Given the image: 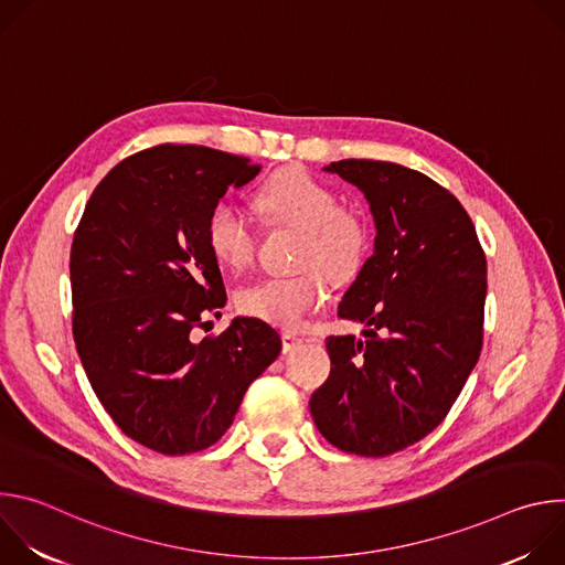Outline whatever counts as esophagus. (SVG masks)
<instances>
[{"mask_svg":"<svg viewBox=\"0 0 565 565\" xmlns=\"http://www.w3.org/2000/svg\"><path fill=\"white\" fill-rule=\"evenodd\" d=\"M301 342H303V338H299V335H297V333H292V331L281 333V347H284V353H288V351L297 349Z\"/></svg>","mask_w":565,"mask_h":565,"instance_id":"esophagus-1","label":"esophagus"}]
</instances>
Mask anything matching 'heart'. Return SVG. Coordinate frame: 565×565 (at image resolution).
Returning <instances> with one entry per match:
<instances>
[{
	"label": "heart",
	"mask_w": 565,
	"mask_h": 565,
	"mask_svg": "<svg viewBox=\"0 0 565 565\" xmlns=\"http://www.w3.org/2000/svg\"><path fill=\"white\" fill-rule=\"evenodd\" d=\"M257 207L273 221L303 230L292 277L259 279L238 292V308L281 329H299L306 317L329 297V284L351 281L369 253V227L340 194L301 168L273 174L257 192ZM207 250L227 270H244L257 253V234L250 218L234 205H218L205 227ZM322 271L319 274L318 270Z\"/></svg>",
	"instance_id": "b5f03b06"
}]
</instances>
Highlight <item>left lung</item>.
Returning <instances> with one entry per match:
<instances>
[{
	"label": "left lung",
	"mask_w": 565,
	"mask_h": 565,
	"mask_svg": "<svg viewBox=\"0 0 565 565\" xmlns=\"http://www.w3.org/2000/svg\"><path fill=\"white\" fill-rule=\"evenodd\" d=\"M362 190L375 248L338 315L364 340L327 338L331 375L310 414L331 445L380 458L423 440L449 414L482 347L488 262L454 194L386 160L324 168Z\"/></svg>",
	"instance_id": "1"
}]
</instances>
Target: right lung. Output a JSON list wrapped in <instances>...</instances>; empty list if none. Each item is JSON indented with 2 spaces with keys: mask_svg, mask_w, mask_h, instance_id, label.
I'll use <instances>...</instances> for the list:
<instances>
[{
  "mask_svg": "<svg viewBox=\"0 0 565 565\" xmlns=\"http://www.w3.org/2000/svg\"><path fill=\"white\" fill-rule=\"evenodd\" d=\"M259 170L250 158L199 145L138 151L98 183L73 234L79 362L122 434L158 454L214 445L281 351L279 333L257 317L194 340L203 317L225 306L205 241L210 214L227 188Z\"/></svg>",
  "mask_w": 565,
  "mask_h": 565,
  "instance_id": "obj_1",
  "label": "right lung"
}]
</instances>
